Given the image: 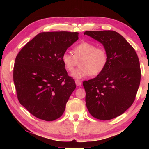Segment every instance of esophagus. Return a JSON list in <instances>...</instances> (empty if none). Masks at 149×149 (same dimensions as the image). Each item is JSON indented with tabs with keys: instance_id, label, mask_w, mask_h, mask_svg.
I'll use <instances>...</instances> for the list:
<instances>
[{
	"instance_id": "esophagus-1",
	"label": "esophagus",
	"mask_w": 149,
	"mask_h": 149,
	"mask_svg": "<svg viewBox=\"0 0 149 149\" xmlns=\"http://www.w3.org/2000/svg\"><path fill=\"white\" fill-rule=\"evenodd\" d=\"M75 84H76L77 87H80L81 85V83L79 80H75Z\"/></svg>"
}]
</instances>
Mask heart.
<instances>
[{
  "mask_svg": "<svg viewBox=\"0 0 149 149\" xmlns=\"http://www.w3.org/2000/svg\"><path fill=\"white\" fill-rule=\"evenodd\" d=\"M74 54L68 50L63 52L61 59L68 72H72L80 60V66L72 73L75 79H81L91 75L97 76L104 71L108 62V51L102 46L84 41L74 48Z\"/></svg>",
  "mask_w": 149,
  "mask_h": 149,
  "instance_id": "obj_1",
  "label": "heart"
}]
</instances>
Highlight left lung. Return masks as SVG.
I'll return each mask as SVG.
<instances>
[{"instance_id":"8db88e82","label":"left lung","mask_w":149,"mask_h":149,"mask_svg":"<svg viewBox=\"0 0 149 149\" xmlns=\"http://www.w3.org/2000/svg\"><path fill=\"white\" fill-rule=\"evenodd\" d=\"M108 51L101 74L83 83L85 102L92 116L109 120L124 113L134 102L141 77L139 60L133 47L116 31H86Z\"/></svg>"}]
</instances>
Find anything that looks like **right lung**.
I'll use <instances>...</instances> for the list:
<instances>
[{
  "instance_id": "1",
  "label": "right lung",
  "mask_w": 149,
  "mask_h": 149,
  "mask_svg": "<svg viewBox=\"0 0 149 149\" xmlns=\"http://www.w3.org/2000/svg\"><path fill=\"white\" fill-rule=\"evenodd\" d=\"M77 39V32L40 33L17 54L13 72L17 97L35 117L49 122L64 113L76 85L61 57Z\"/></svg>"
}]
</instances>
